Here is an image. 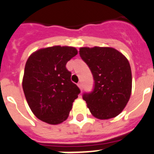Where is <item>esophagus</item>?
I'll list each match as a JSON object with an SVG mask.
<instances>
[{
	"instance_id": "1",
	"label": "esophagus",
	"mask_w": 154,
	"mask_h": 154,
	"mask_svg": "<svg viewBox=\"0 0 154 154\" xmlns=\"http://www.w3.org/2000/svg\"><path fill=\"white\" fill-rule=\"evenodd\" d=\"M77 86H78V87L79 88H80V91H82L83 90V86H82V84H81V83H78V84H77Z\"/></svg>"
}]
</instances>
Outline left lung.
Segmentation results:
<instances>
[{"mask_svg": "<svg viewBox=\"0 0 154 154\" xmlns=\"http://www.w3.org/2000/svg\"><path fill=\"white\" fill-rule=\"evenodd\" d=\"M79 53L94 80L92 92L83 94L87 107L97 119L117 117L131 97L132 74L128 60L112 48H81Z\"/></svg>", "mask_w": 154, "mask_h": 154, "instance_id": "left-lung-1", "label": "left lung"}]
</instances>
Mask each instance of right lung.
Masks as SVG:
<instances>
[{
  "label": "right lung",
  "instance_id": "1",
  "mask_svg": "<svg viewBox=\"0 0 154 154\" xmlns=\"http://www.w3.org/2000/svg\"><path fill=\"white\" fill-rule=\"evenodd\" d=\"M77 54L73 47L54 46L38 50L27 59L22 87L30 110L39 120L55 125L68 117L80 91L70 80L66 64Z\"/></svg>",
  "mask_w": 154,
  "mask_h": 154
}]
</instances>
